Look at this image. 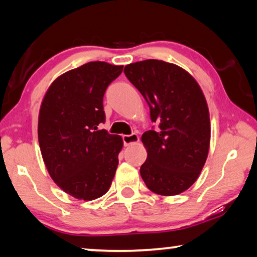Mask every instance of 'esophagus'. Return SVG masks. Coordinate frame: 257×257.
I'll list each match as a JSON object with an SVG mask.
<instances>
[{
	"label": "esophagus",
	"mask_w": 257,
	"mask_h": 257,
	"mask_svg": "<svg viewBox=\"0 0 257 257\" xmlns=\"http://www.w3.org/2000/svg\"><path fill=\"white\" fill-rule=\"evenodd\" d=\"M123 139V144L124 146H129L133 144H136V143L139 142V137L137 134H132V135H124L122 137Z\"/></svg>",
	"instance_id": "34e87169"
}]
</instances>
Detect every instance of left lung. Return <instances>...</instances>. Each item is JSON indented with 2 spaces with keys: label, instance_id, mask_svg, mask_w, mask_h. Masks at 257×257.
Instances as JSON below:
<instances>
[{
  "label": "left lung",
  "instance_id": "1",
  "mask_svg": "<svg viewBox=\"0 0 257 257\" xmlns=\"http://www.w3.org/2000/svg\"><path fill=\"white\" fill-rule=\"evenodd\" d=\"M144 96L156 130L143 134L147 159L141 176L147 188L173 196L197 180L210 149V113L194 77L173 63L145 60L124 67Z\"/></svg>",
  "mask_w": 257,
  "mask_h": 257
}]
</instances>
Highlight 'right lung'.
Wrapping results in <instances>:
<instances>
[{"label":"right lung","mask_w":257,"mask_h":257,"mask_svg":"<svg viewBox=\"0 0 257 257\" xmlns=\"http://www.w3.org/2000/svg\"><path fill=\"white\" fill-rule=\"evenodd\" d=\"M123 66L95 61L56 78L43 98L38 142L53 181L75 198L93 201L110 188L123 142L99 130L103 96Z\"/></svg>","instance_id":"obj_1"}]
</instances>
